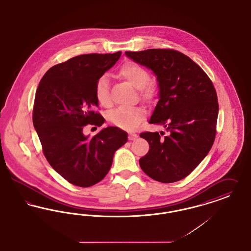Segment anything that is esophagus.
I'll return each mask as SVG.
<instances>
[{
    "label": "esophagus",
    "instance_id": "34e87169",
    "mask_svg": "<svg viewBox=\"0 0 251 251\" xmlns=\"http://www.w3.org/2000/svg\"><path fill=\"white\" fill-rule=\"evenodd\" d=\"M136 138H137V134H136V133H129V139H130V140H135Z\"/></svg>",
    "mask_w": 251,
    "mask_h": 251
}]
</instances>
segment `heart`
Returning a JSON list of instances; mask_svg holds the SVG:
<instances>
[{"instance_id":"obj_1","label":"heart","mask_w":251,"mask_h":251,"mask_svg":"<svg viewBox=\"0 0 251 251\" xmlns=\"http://www.w3.org/2000/svg\"><path fill=\"white\" fill-rule=\"evenodd\" d=\"M119 75L127 80L133 87L139 90L141 99L151 101L156 95L155 83L150 79L147 69L133 61L125 62L118 71ZM95 96L98 103L101 107H110L112 100L110 95V83L106 75L101 76L96 85ZM109 121L116 127L123 130H134L144 119V113L141 109L118 108L108 116Z\"/></svg>"}]
</instances>
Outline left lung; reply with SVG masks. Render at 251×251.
I'll return each instance as SVG.
<instances>
[{
    "mask_svg": "<svg viewBox=\"0 0 251 251\" xmlns=\"http://www.w3.org/2000/svg\"><path fill=\"white\" fill-rule=\"evenodd\" d=\"M125 54L155 75L159 100L149 123L163 125L169 133L163 138L158 132L140 133L150 150L139 165L153 180L179 181L212 147L219 111L216 91L203 69L178 51L147 49Z\"/></svg>",
    "mask_w": 251,
    "mask_h": 251,
    "instance_id": "obj_1",
    "label": "left lung"
}]
</instances>
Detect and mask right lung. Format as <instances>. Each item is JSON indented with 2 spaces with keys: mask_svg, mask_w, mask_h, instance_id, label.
<instances>
[{
  "mask_svg": "<svg viewBox=\"0 0 251 251\" xmlns=\"http://www.w3.org/2000/svg\"><path fill=\"white\" fill-rule=\"evenodd\" d=\"M121 52L79 55L51 67L40 81L33 109V124L47 161L75 186L87 188L103 179L116 151L128 141V133L107 127L90 137L84 126H101L95 112L99 103L98 80L112 68Z\"/></svg>",
  "mask_w": 251,
  "mask_h": 251,
  "instance_id": "obj_1",
  "label": "right lung"
}]
</instances>
